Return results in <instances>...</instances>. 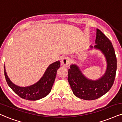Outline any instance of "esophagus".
<instances>
[{"label": "esophagus", "instance_id": "34e87169", "mask_svg": "<svg viewBox=\"0 0 122 122\" xmlns=\"http://www.w3.org/2000/svg\"><path fill=\"white\" fill-rule=\"evenodd\" d=\"M70 62V58H69L68 57L66 56V57H64V58H63V59L61 60V64L63 66H65L68 65Z\"/></svg>", "mask_w": 122, "mask_h": 122}]
</instances>
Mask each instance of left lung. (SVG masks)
<instances>
[{"instance_id": "8db88e82", "label": "left lung", "mask_w": 122, "mask_h": 122, "mask_svg": "<svg viewBox=\"0 0 122 122\" xmlns=\"http://www.w3.org/2000/svg\"><path fill=\"white\" fill-rule=\"evenodd\" d=\"M94 47L100 50L106 58V73L96 81L86 79L76 65L68 69V81L73 94L85 100H94L106 94L113 85L117 71V57L112 42L100 30L97 29Z\"/></svg>"}]
</instances>
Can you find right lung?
Instances as JSON below:
<instances>
[{
    "label": "right lung",
    "instance_id": "right-lung-1",
    "mask_svg": "<svg viewBox=\"0 0 122 122\" xmlns=\"http://www.w3.org/2000/svg\"><path fill=\"white\" fill-rule=\"evenodd\" d=\"M60 64L59 61L51 64L40 81L29 86L20 87L12 82L7 75L5 66L4 75L8 86L19 97L25 100L36 101L46 97L51 92Z\"/></svg>",
    "mask_w": 122,
    "mask_h": 122
}]
</instances>
